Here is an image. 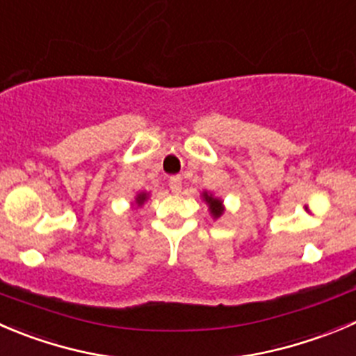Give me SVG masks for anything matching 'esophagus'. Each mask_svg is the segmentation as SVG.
I'll list each match as a JSON object with an SVG mask.
<instances>
[{
    "label": "esophagus",
    "instance_id": "esophagus-1",
    "mask_svg": "<svg viewBox=\"0 0 356 356\" xmlns=\"http://www.w3.org/2000/svg\"><path fill=\"white\" fill-rule=\"evenodd\" d=\"M168 186H170L172 191L179 193V191H181V186H182L181 177H179V175H172V177L168 179Z\"/></svg>",
    "mask_w": 356,
    "mask_h": 356
}]
</instances>
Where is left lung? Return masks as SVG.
<instances>
[{
	"instance_id": "1",
	"label": "left lung",
	"mask_w": 356,
	"mask_h": 356,
	"mask_svg": "<svg viewBox=\"0 0 356 356\" xmlns=\"http://www.w3.org/2000/svg\"><path fill=\"white\" fill-rule=\"evenodd\" d=\"M203 198H205V202L209 203L210 209H212L213 217H219L220 212H222V209H220V200L213 198L212 195H207V193H203Z\"/></svg>"
}]
</instances>
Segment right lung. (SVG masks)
Here are the masks:
<instances>
[{
    "label": "right lung",
    "mask_w": 356,
    "mask_h": 356,
    "mask_svg": "<svg viewBox=\"0 0 356 356\" xmlns=\"http://www.w3.org/2000/svg\"><path fill=\"white\" fill-rule=\"evenodd\" d=\"M146 193H140V195L139 196H137V203H139V205H143V203H144V200H146Z\"/></svg>",
    "instance_id": "add662e5"
}]
</instances>
